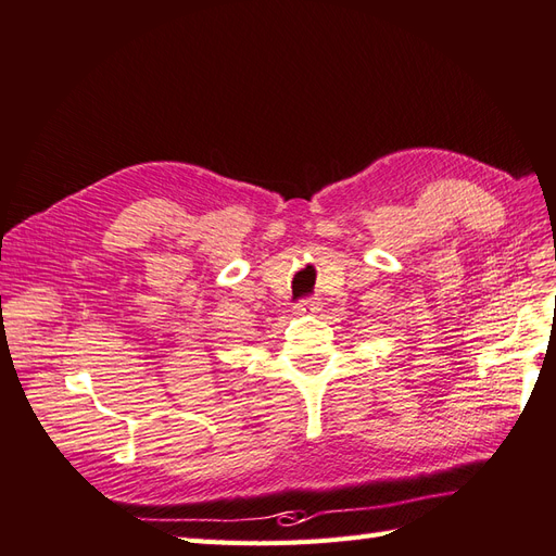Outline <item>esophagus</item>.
<instances>
[{
    "label": "esophagus",
    "instance_id": "esophagus-1",
    "mask_svg": "<svg viewBox=\"0 0 556 556\" xmlns=\"http://www.w3.org/2000/svg\"><path fill=\"white\" fill-rule=\"evenodd\" d=\"M319 309V301L315 299H307V301H301L299 305H295V315H313Z\"/></svg>",
    "mask_w": 556,
    "mask_h": 556
}]
</instances>
